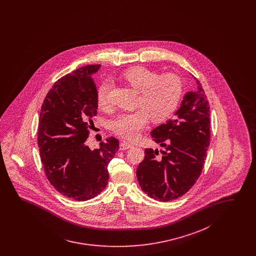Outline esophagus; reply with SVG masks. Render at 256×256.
Instances as JSON below:
<instances>
[{"label":"esophagus","mask_w":256,"mask_h":256,"mask_svg":"<svg viewBox=\"0 0 256 256\" xmlns=\"http://www.w3.org/2000/svg\"><path fill=\"white\" fill-rule=\"evenodd\" d=\"M130 148H132V144L128 142H122L120 144V150H126Z\"/></svg>","instance_id":"esophagus-1"}]
</instances>
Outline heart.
Listing matches in <instances>:
<instances>
[{
  "label": "heart",
  "mask_w": 256,
  "mask_h": 256,
  "mask_svg": "<svg viewBox=\"0 0 256 256\" xmlns=\"http://www.w3.org/2000/svg\"><path fill=\"white\" fill-rule=\"evenodd\" d=\"M124 80L140 91L138 110L118 114L110 124L112 130L124 139L137 138L148 124L149 116L155 122L170 116L178 107L183 93L181 78L174 74L158 75L153 70L136 66L124 71ZM110 86L101 82L96 90V102L101 110L110 108Z\"/></svg>",
  "instance_id": "b5f03b06"
}]
</instances>
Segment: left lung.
<instances>
[{
  "label": "left lung",
  "instance_id": "left-lung-1",
  "mask_svg": "<svg viewBox=\"0 0 256 256\" xmlns=\"http://www.w3.org/2000/svg\"><path fill=\"white\" fill-rule=\"evenodd\" d=\"M188 92L174 117L151 132L158 149L146 148L136 176L142 192L168 202L188 192L201 174L210 144V103L200 82Z\"/></svg>",
  "mask_w": 256,
  "mask_h": 256
}]
</instances>
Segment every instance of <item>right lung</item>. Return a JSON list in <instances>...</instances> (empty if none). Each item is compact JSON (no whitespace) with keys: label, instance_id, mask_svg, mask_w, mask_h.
Instances as JSON below:
<instances>
[{"label":"right lung","instance_id":"add662e5","mask_svg":"<svg viewBox=\"0 0 256 256\" xmlns=\"http://www.w3.org/2000/svg\"><path fill=\"white\" fill-rule=\"evenodd\" d=\"M89 64L59 78L46 94L39 116V153L46 178L55 190L77 201L90 200L108 184L110 160L119 140L110 137L100 148L87 146L96 116V87Z\"/></svg>","mask_w":256,"mask_h":256}]
</instances>
